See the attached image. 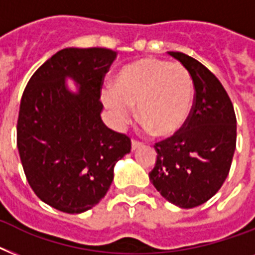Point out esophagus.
<instances>
[{
    "label": "esophagus",
    "mask_w": 255,
    "mask_h": 255,
    "mask_svg": "<svg viewBox=\"0 0 255 255\" xmlns=\"http://www.w3.org/2000/svg\"><path fill=\"white\" fill-rule=\"evenodd\" d=\"M143 145V143L141 141H139V140L136 139H132V151H135L136 148H139Z\"/></svg>",
    "instance_id": "34e87169"
}]
</instances>
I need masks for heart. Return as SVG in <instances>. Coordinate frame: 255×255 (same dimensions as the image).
Returning <instances> with one entry per match:
<instances>
[{"mask_svg":"<svg viewBox=\"0 0 255 255\" xmlns=\"http://www.w3.org/2000/svg\"><path fill=\"white\" fill-rule=\"evenodd\" d=\"M115 88L102 91V100L116 126L131 120L133 106L145 127L157 136L176 133L189 116L193 103V81L180 63L143 58L120 70Z\"/></svg>","mask_w":255,"mask_h":255,"instance_id":"b5f03b06","label":"heart"}]
</instances>
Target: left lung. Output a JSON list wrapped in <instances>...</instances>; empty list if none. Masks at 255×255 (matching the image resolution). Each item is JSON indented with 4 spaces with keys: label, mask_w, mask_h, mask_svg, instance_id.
I'll list each match as a JSON object with an SVG mask.
<instances>
[{
    "label": "left lung",
    "mask_w": 255,
    "mask_h": 255,
    "mask_svg": "<svg viewBox=\"0 0 255 255\" xmlns=\"http://www.w3.org/2000/svg\"><path fill=\"white\" fill-rule=\"evenodd\" d=\"M168 54L189 71L196 92L184 126L155 144L157 159L149 180L165 200L189 209L213 197L228 177L237 119L228 92L213 73L186 54Z\"/></svg>",
    "instance_id": "1"
}]
</instances>
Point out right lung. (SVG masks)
<instances>
[{
	"label": "right lung",
	"instance_id": "1",
	"mask_svg": "<svg viewBox=\"0 0 255 255\" xmlns=\"http://www.w3.org/2000/svg\"><path fill=\"white\" fill-rule=\"evenodd\" d=\"M116 57L103 47L63 49L33 74L22 94L17 147L26 178L42 201L65 213L95 206L110 189L131 139L100 118L104 75ZM77 82V94L64 83Z\"/></svg>",
	"mask_w": 255,
	"mask_h": 255
}]
</instances>
